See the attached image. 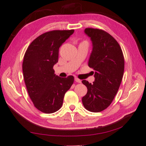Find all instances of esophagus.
<instances>
[{"label":"esophagus","instance_id":"obj_1","mask_svg":"<svg viewBox=\"0 0 146 146\" xmlns=\"http://www.w3.org/2000/svg\"><path fill=\"white\" fill-rule=\"evenodd\" d=\"M75 82H78V83H81V82H82V81H81V80H80V79H78V78H75Z\"/></svg>","mask_w":146,"mask_h":146}]
</instances>
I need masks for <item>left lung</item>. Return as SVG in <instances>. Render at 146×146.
I'll return each mask as SVG.
<instances>
[{
	"label": "left lung",
	"mask_w": 146,
	"mask_h": 146,
	"mask_svg": "<svg viewBox=\"0 0 146 146\" xmlns=\"http://www.w3.org/2000/svg\"><path fill=\"white\" fill-rule=\"evenodd\" d=\"M85 33L92 43L88 66L95 70L93 84L82 80L87 93L82 98L84 106L91 112H101L109 106L119 89L125 61L119 44L102 30L87 28Z\"/></svg>",
	"instance_id": "1"
}]
</instances>
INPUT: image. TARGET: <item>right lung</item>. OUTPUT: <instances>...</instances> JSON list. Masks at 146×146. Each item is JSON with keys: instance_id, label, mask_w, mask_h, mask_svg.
Listing matches in <instances>:
<instances>
[{"instance_id": "1", "label": "right lung", "mask_w": 146, "mask_h": 146, "mask_svg": "<svg viewBox=\"0 0 146 146\" xmlns=\"http://www.w3.org/2000/svg\"><path fill=\"white\" fill-rule=\"evenodd\" d=\"M74 33V30H53L38 36L31 43L23 62L24 80L35 107L50 114L58 111L65 93L74 82L73 76L61 78L54 74L59 48Z\"/></svg>"}]
</instances>
